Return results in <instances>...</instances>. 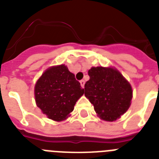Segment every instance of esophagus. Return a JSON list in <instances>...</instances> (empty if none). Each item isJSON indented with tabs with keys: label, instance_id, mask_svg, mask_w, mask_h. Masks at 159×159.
Here are the masks:
<instances>
[{
	"label": "esophagus",
	"instance_id": "1",
	"mask_svg": "<svg viewBox=\"0 0 159 159\" xmlns=\"http://www.w3.org/2000/svg\"><path fill=\"white\" fill-rule=\"evenodd\" d=\"M80 85H81V87H82L83 88H84V84H85V81L84 80H80Z\"/></svg>",
	"mask_w": 159,
	"mask_h": 159
}]
</instances>
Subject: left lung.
I'll return each instance as SVG.
<instances>
[{"instance_id": "8db88e82", "label": "left lung", "mask_w": 159, "mask_h": 159, "mask_svg": "<svg viewBox=\"0 0 159 159\" xmlns=\"http://www.w3.org/2000/svg\"><path fill=\"white\" fill-rule=\"evenodd\" d=\"M90 80L84 85V95L99 118L112 122L128 110L132 99L130 83L114 67H92Z\"/></svg>"}]
</instances>
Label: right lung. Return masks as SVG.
<instances>
[{
  "label": "right lung",
  "mask_w": 159,
  "mask_h": 159,
  "mask_svg": "<svg viewBox=\"0 0 159 159\" xmlns=\"http://www.w3.org/2000/svg\"><path fill=\"white\" fill-rule=\"evenodd\" d=\"M36 105L47 117L63 121L74 110V106L84 95V89L64 64L49 67L35 85Z\"/></svg>",
  "instance_id": "right-lung-1"
}]
</instances>
